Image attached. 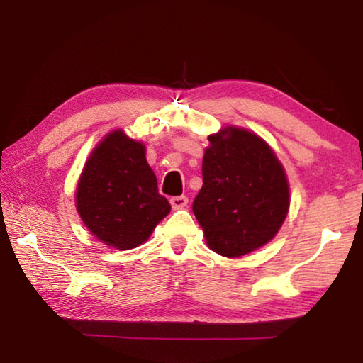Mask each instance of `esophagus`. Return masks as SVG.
I'll return each mask as SVG.
<instances>
[{"instance_id": "1", "label": "esophagus", "mask_w": 363, "mask_h": 363, "mask_svg": "<svg viewBox=\"0 0 363 363\" xmlns=\"http://www.w3.org/2000/svg\"><path fill=\"white\" fill-rule=\"evenodd\" d=\"M169 203H171V206H173V209H182V208H186V206H187L189 199H187L186 195L173 196V199L169 200Z\"/></svg>"}]
</instances>
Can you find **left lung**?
<instances>
[{"instance_id": "1", "label": "left lung", "mask_w": 363, "mask_h": 363, "mask_svg": "<svg viewBox=\"0 0 363 363\" xmlns=\"http://www.w3.org/2000/svg\"><path fill=\"white\" fill-rule=\"evenodd\" d=\"M208 140L192 209L208 246L233 259L278 233L289 211V184L273 150L250 131L228 127Z\"/></svg>"}]
</instances>
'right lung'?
Masks as SVG:
<instances>
[{"instance_id":"obj_1","label":"right lung","mask_w":363,"mask_h":363,"mask_svg":"<svg viewBox=\"0 0 363 363\" xmlns=\"http://www.w3.org/2000/svg\"><path fill=\"white\" fill-rule=\"evenodd\" d=\"M76 208L98 240L122 250L143 245L171 211L144 146L121 130L104 138L85 163Z\"/></svg>"}]
</instances>
